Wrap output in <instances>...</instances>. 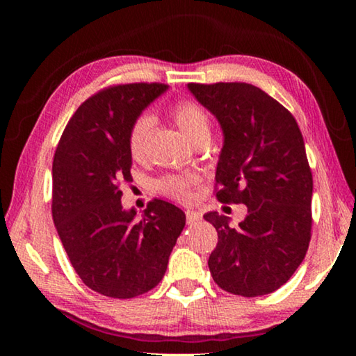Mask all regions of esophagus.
Returning a JSON list of instances; mask_svg holds the SVG:
<instances>
[{"instance_id":"obj_1","label":"esophagus","mask_w":356,"mask_h":356,"mask_svg":"<svg viewBox=\"0 0 356 356\" xmlns=\"http://www.w3.org/2000/svg\"><path fill=\"white\" fill-rule=\"evenodd\" d=\"M184 213H186V223H188V225H193V223H196L202 218L201 213L194 212V211H186Z\"/></svg>"}]
</instances>
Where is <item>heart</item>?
Returning a JSON list of instances; mask_svg holds the SVG:
<instances>
[{
	"label": "heart",
	"instance_id": "heart-1",
	"mask_svg": "<svg viewBox=\"0 0 356 356\" xmlns=\"http://www.w3.org/2000/svg\"><path fill=\"white\" fill-rule=\"evenodd\" d=\"M170 115L183 134L196 145L201 140L209 139L211 136V123L209 116L201 105L191 100H179L172 106ZM152 133V118L147 115H140L131 123L126 136L128 152L131 159L143 160L147 150V143ZM197 183L196 177H179V175H170L159 179L157 189L165 196L175 199V201L186 202L191 199V189Z\"/></svg>",
	"mask_w": 356,
	"mask_h": 356
}]
</instances>
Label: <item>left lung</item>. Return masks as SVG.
<instances>
[{"label": "left lung", "mask_w": 356, "mask_h": 356, "mask_svg": "<svg viewBox=\"0 0 356 356\" xmlns=\"http://www.w3.org/2000/svg\"><path fill=\"white\" fill-rule=\"evenodd\" d=\"M188 89L223 129L216 197L248 207L236 228L218 212L204 216L218 235L207 262L212 279L246 298L272 293L295 274L311 240L313 173L298 123L246 82H191Z\"/></svg>", "instance_id": "left-lung-1"}]
</instances>
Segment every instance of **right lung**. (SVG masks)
Instances as JSON below:
<instances>
[{
	"label": "right lung",
	"mask_w": 356,
	"mask_h": 356,
	"mask_svg": "<svg viewBox=\"0 0 356 356\" xmlns=\"http://www.w3.org/2000/svg\"><path fill=\"white\" fill-rule=\"evenodd\" d=\"M160 82L105 87L67 121L53 157L51 213L76 274L97 293L128 300L163 279L183 232L181 209L152 199L136 218L121 206L120 186L133 181L126 136Z\"/></svg>",
	"instance_id": "obj_1"
}]
</instances>
